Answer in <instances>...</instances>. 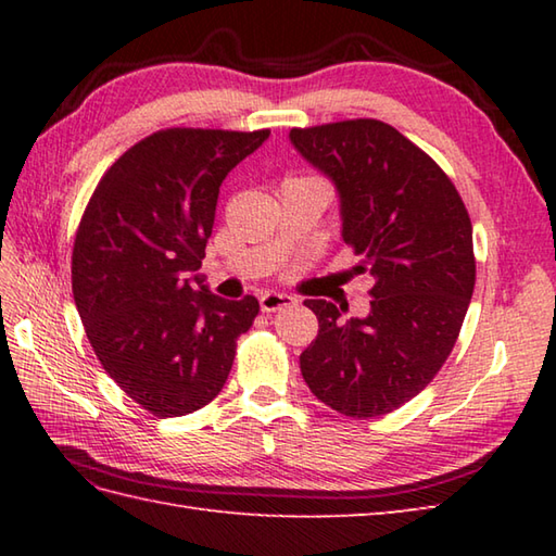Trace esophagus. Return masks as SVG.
<instances>
[{
    "instance_id": "1",
    "label": "esophagus",
    "mask_w": 556,
    "mask_h": 556,
    "mask_svg": "<svg viewBox=\"0 0 556 556\" xmlns=\"http://www.w3.org/2000/svg\"><path fill=\"white\" fill-rule=\"evenodd\" d=\"M257 301H260V308H263V313H275L279 308H285V305L296 303V299L293 296H287V293H277V291L260 293Z\"/></svg>"
}]
</instances>
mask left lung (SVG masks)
<instances>
[{
  "mask_svg": "<svg viewBox=\"0 0 556 556\" xmlns=\"http://www.w3.org/2000/svg\"><path fill=\"white\" fill-rule=\"evenodd\" d=\"M291 146L334 184L341 239L358 275L372 279L370 313L323 299L317 337L301 353L311 392L344 416L375 418L404 406L440 372L476 287L473 227L434 160L377 119L291 128Z\"/></svg>",
  "mask_w": 556,
  "mask_h": 556,
  "instance_id": "1",
  "label": "left lung"
}]
</instances>
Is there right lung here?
I'll use <instances>...</instances> for the list:
<instances>
[{"label": "right lung", "instance_id": "right-lung-1", "mask_svg": "<svg viewBox=\"0 0 556 556\" xmlns=\"http://www.w3.org/2000/svg\"><path fill=\"white\" fill-rule=\"evenodd\" d=\"M269 131L167 128L102 176L83 212L71 285L92 351L152 416L207 406L227 382L257 299H219L200 265L219 186Z\"/></svg>", "mask_w": 556, "mask_h": 556}]
</instances>
